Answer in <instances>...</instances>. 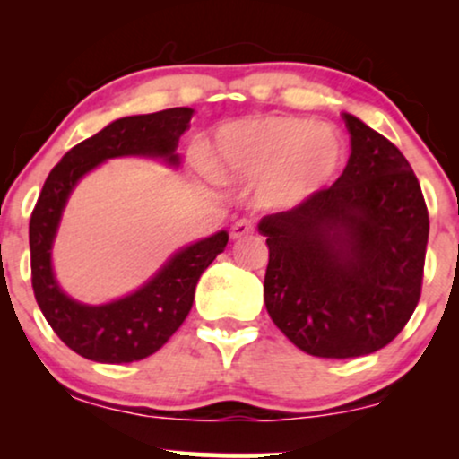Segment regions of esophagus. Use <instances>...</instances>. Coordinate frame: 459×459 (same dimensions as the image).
Returning a JSON list of instances; mask_svg holds the SVG:
<instances>
[{
  "instance_id": "1",
  "label": "esophagus",
  "mask_w": 459,
  "mask_h": 459,
  "mask_svg": "<svg viewBox=\"0 0 459 459\" xmlns=\"http://www.w3.org/2000/svg\"><path fill=\"white\" fill-rule=\"evenodd\" d=\"M252 233H255V224H252L250 220H237V222L233 224V229H230V239L239 241Z\"/></svg>"
}]
</instances>
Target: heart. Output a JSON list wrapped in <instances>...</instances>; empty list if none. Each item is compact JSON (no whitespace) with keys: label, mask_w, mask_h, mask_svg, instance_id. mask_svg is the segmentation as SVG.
I'll list each match as a JSON object with an SVG mask.
<instances>
[{"label":"heart","mask_w":459,"mask_h":459,"mask_svg":"<svg viewBox=\"0 0 459 459\" xmlns=\"http://www.w3.org/2000/svg\"><path fill=\"white\" fill-rule=\"evenodd\" d=\"M343 163L345 142L330 125L263 116L224 125L204 166L215 181H263L267 207H293L334 181Z\"/></svg>","instance_id":"heart-1"}]
</instances>
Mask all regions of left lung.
<instances>
[{"label": "left lung", "mask_w": 459, "mask_h": 459, "mask_svg": "<svg viewBox=\"0 0 459 459\" xmlns=\"http://www.w3.org/2000/svg\"><path fill=\"white\" fill-rule=\"evenodd\" d=\"M351 155L328 189L259 222L265 308L293 345L354 358L388 345L420 298L429 215L402 151L343 114Z\"/></svg>", "instance_id": "1"}]
</instances>
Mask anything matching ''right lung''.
<instances>
[{
  "label": "right lung",
  "instance_id": "1",
  "mask_svg": "<svg viewBox=\"0 0 459 459\" xmlns=\"http://www.w3.org/2000/svg\"><path fill=\"white\" fill-rule=\"evenodd\" d=\"M192 108L125 116L92 138L79 142L47 177L30 218L31 287L45 319L62 343L94 362H135L155 354L181 328L192 310L200 273L224 252L229 233L220 230L177 250L142 287L108 304H83L57 282L51 252L73 189L88 172L114 157H152L178 168V138Z\"/></svg>",
  "mask_w": 459,
  "mask_h": 459
}]
</instances>
